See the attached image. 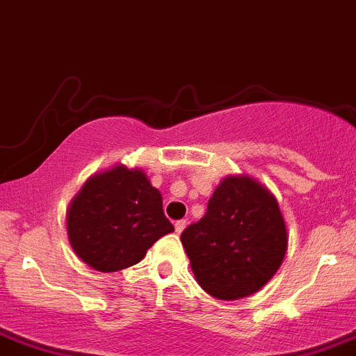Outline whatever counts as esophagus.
<instances>
[{
  "label": "esophagus",
  "mask_w": 356,
  "mask_h": 356,
  "mask_svg": "<svg viewBox=\"0 0 356 356\" xmlns=\"http://www.w3.org/2000/svg\"><path fill=\"white\" fill-rule=\"evenodd\" d=\"M186 227H188V221H186V219H179V221H175V232H177V234H182Z\"/></svg>",
  "instance_id": "34e87169"
}]
</instances>
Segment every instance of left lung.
I'll return each mask as SVG.
<instances>
[{"instance_id": "1", "label": "left lung", "mask_w": 356, "mask_h": 356, "mask_svg": "<svg viewBox=\"0 0 356 356\" xmlns=\"http://www.w3.org/2000/svg\"><path fill=\"white\" fill-rule=\"evenodd\" d=\"M181 242L197 283L219 300H237L257 293L277 272L288 234L274 195L248 175H230Z\"/></svg>"}]
</instances>
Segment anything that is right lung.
<instances>
[{
	"label": "right lung",
	"instance_id": "add662e5",
	"mask_svg": "<svg viewBox=\"0 0 356 356\" xmlns=\"http://www.w3.org/2000/svg\"><path fill=\"white\" fill-rule=\"evenodd\" d=\"M66 230L82 261L95 270L115 272L138 264L174 225L147 175L118 165L86 181L68 207Z\"/></svg>",
	"mask_w": 356,
	"mask_h": 356
}]
</instances>
